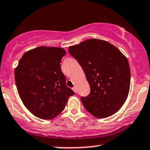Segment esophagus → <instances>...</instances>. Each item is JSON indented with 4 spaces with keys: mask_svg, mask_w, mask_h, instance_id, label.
Returning <instances> with one entry per match:
<instances>
[{
    "mask_svg": "<svg viewBox=\"0 0 150 150\" xmlns=\"http://www.w3.org/2000/svg\"><path fill=\"white\" fill-rule=\"evenodd\" d=\"M72 89H73V91L75 92V93H76V87H73Z\"/></svg>",
    "mask_w": 150,
    "mask_h": 150,
    "instance_id": "obj_1",
    "label": "esophagus"
}]
</instances>
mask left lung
Masks as SVG:
<instances>
[{"mask_svg": "<svg viewBox=\"0 0 150 150\" xmlns=\"http://www.w3.org/2000/svg\"><path fill=\"white\" fill-rule=\"evenodd\" d=\"M85 73L91 92L81 97L87 111L98 118L118 111L127 99L130 69L125 55L108 42L90 39L69 47Z\"/></svg>", "mask_w": 150, "mask_h": 150, "instance_id": "1", "label": "left lung"}]
</instances>
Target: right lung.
<instances>
[{
  "mask_svg": "<svg viewBox=\"0 0 150 150\" xmlns=\"http://www.w3.org/2000/svg\"><path fill=\"white\" fill-rule=\"evenodd\" d=\"M66 51L39 47L26 52L15 70L20 98L30 112L51 120L59 115L74 92L67 87L60 62Z\"/></svg>",
  "mask_w": 150,
  "mask_h": 150,
  "instance_id": "obj_1",
  "label": "right lung"
}]
</instances>
